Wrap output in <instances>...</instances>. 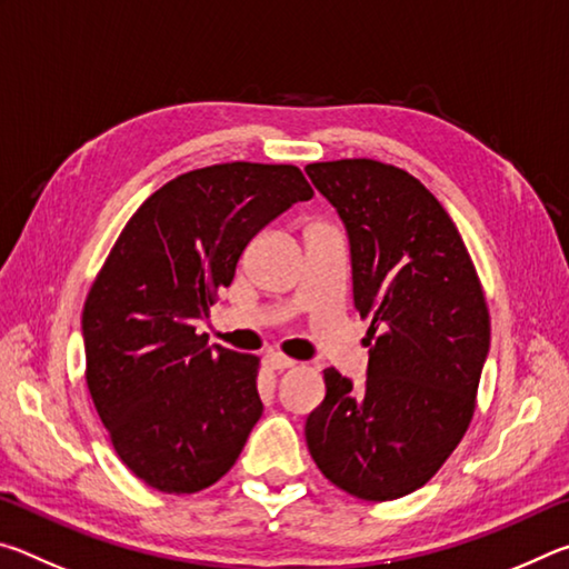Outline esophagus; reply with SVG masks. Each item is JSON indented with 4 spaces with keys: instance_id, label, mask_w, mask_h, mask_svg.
<instances>
[{
    "instance_id": "34e87169",
    "label": "esophagus",
    "mask_w": 569,
    "mask_h": 569,
    "mask_svg": "<svg viewBox=\"0 0 569 569\" xmlns=\"http://www.w3.org/2000/svg\"><path fill=\"white\" fill-rule=\"evenodd\" d=\"M263 361H266L268 369H276V371H286V369H293V366H296V361L288 359V356H283V353H268Z\"/></svg>"
}]
</instances>
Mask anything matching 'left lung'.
Segmentation results:
<instances>
[{"label": "left lung", "mask_w": 569, "mask_h": 569, "mask_svg": "<svg viewBox=\"0 0 569 569\" xmlns=\"http://www.w3.org/2000/svg\"><path fill=\"white\" fill-rule=\"evenodd\" d=\"M351 243L353 303L369 371L361 391L336 369L306 419L323 477L366 502L427 485L475 417L489 311L455 220L407 170L369 158L311 162Z\"/></svg>", "instance_id": "obj_1"}]
</instances>
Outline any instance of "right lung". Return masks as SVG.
Here are the masks:
<instances>
[{
    "label": "right lung",
    "mask_w": 569,
    "mask_h": 569,
    "mask_svg": "<svg viewBox=\"0 0 569 569\" xmlns=\"http://www.w3.org/2000/svg\"><path fill=\"white\" fill-rule=\"evenodd\" d=\"M296 166L223 162L182 172L114 240L82 311L84 379L122 465L168 495L236 465L261 419V359L196 333L258 230L311 200Z\"/></svg>",
    "instance_id": "1"
}]
</instances>
